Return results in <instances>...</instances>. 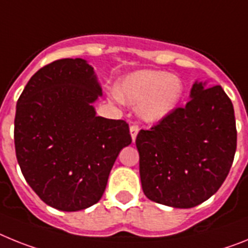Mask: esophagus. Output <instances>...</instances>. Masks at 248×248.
I'll list each match as a JSON object with an SVG mask.
<instances>
[{"instance_id": "obj_1", "label": "esophagus", "mask_w": 248, "mask_h": 248, "mask_svg": "<svg viewBox=\"0 0 248 248\" xmlns=\"http://www.w3.org/2000/svg\"><path fill=\"white\" fill-rule=\"evenodd\" d=\"M139 131H140V127L137 126V124H132V126L130 127L131 137H132L133 142H135V140H136V136H137V133H139Z\"/></svg>"}]
</instances>
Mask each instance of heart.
Wrapping results in <instances>:
<instances>
[{
	"mask_svg": "<svg viewBox=\"0 0 248 248\" xmlns=\"http://www.w3.org/2000/svg\"><path fill=\"white\" fill-rule=\"evenodd\" d=\"M184 93V83L175 75L163 71L141 70L118 83L117 97L124 103L139 106L145 121L155 122L177 106Z\"/></svg>",
	"mask_w": 248,
	"mask_h": 248,
	"instance_id": "obj_1",
	"label": "heart"
}]
</instances>
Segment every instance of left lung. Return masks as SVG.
Segmentation results:
<instances>
[{
  "label": "left lung",
  "instance_id": "obj_1",
  "mask_svg": "<svg viewBox=\"0 0 248 248\" xmlns=\"http://www.w3.org/2000/svg\"><path fill=\"white\" fill-rule=\"evenodd\" d=\"M136 146L146 197L171 207H195L218 191L233 162V105L221 86L193 83L186 106L140 131Z\"/></svg>",
  "mask_w": 248,
  "mask_h": 248
}]
</instances>
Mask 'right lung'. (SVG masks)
Wrapping results in <instances>:
<instances>
[{
	"mask_svg": "<svg viewBox=\"0 0 248 248\" xmlns=\"http://www.w3.org/2000/svg\"><path fill=\"white\" fill-rule=\"evenodd\" d=\"M102 94L93 68L62 59L34 73L17 101L16 157L27 184L61 211L97 203L120 151L132 142L128 124L96 116Z\"/></svg>",
	"mask_w": 248,
	"mask_h": 248,
	"instance_id": "right-lung-1",
	"label": "right lung"
}]
</instances>
